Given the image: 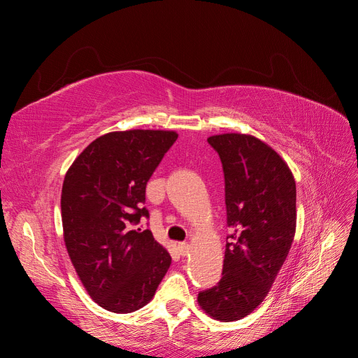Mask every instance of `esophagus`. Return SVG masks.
<instances>
[{"label":"esophagus","mask_w":358,"mask_h":358,"mask_svg":"<svg viewBox=\"0 0 358 358\" xmlns=\"http://www.w3.org/2000/svg\"><path fill=\"white\" fill-rule=\"evenodd\" d=\"M178 251L182 257H185L188 252H189V245L187 242H182L178 245Z\"/></svg>","instance_id":"obj_1"}]
</instances>
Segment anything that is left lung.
<instances>
[{
  "label": "left lung",
  "instance_id": "1",
  "mask_svg": "<svg viewBox=\"0 0 358 358\" xmlns=\"http://www.w3.org/2000/svg\"><path fill=\"white\" fill-rule=\"evenodd\" d=\"M225 180L227 236L222 278L199 292L215 320L237 321L264 300L296 233V180L287 162L254 136H212Z\"/></svg>",
  "mask_w": 358,
  "mask_h": 358
}]
</instances>
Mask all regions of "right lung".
Returning <instances> with one entry per match:
<instances>
[{
  "mask_svg": "<svg viewBox=\"0 0 358 358\" xmlns=\"http://www.w3.org/2000/svg\"><path fill=\"white\" fill-rule=\"evenodd\" d=\"M175 131L129 129L104 134L74 159L62 183L64 242L83 287L115 313L143 308L171 264L150 230L146 183L176 142Z\"/></svg>",
  "mask_w": 358,
  "mask_h": 358,
  "instance_id": "obj_1",
  "label": "right lung"
}]
</instances>
